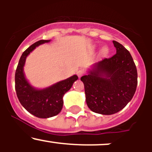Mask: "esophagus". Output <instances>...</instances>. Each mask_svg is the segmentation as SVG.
<instances>
[{
    "label": "esophagus",
    "mask_w": 152,
    "mask_h": 152,
    "mask_svg": "<svg viewBox=\"0 0 152 152\" xmlns=\"http://www.w3.org/2000/svg\"><path fill=\"white\" fill-rule=\"evenodd\" d=\"M84 74V71L82 70H79L77 71V76H79V78H81Z\"/></svg>",
    "instance_id": "34e87169"
}]
</instances>
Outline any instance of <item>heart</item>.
Returning a JSON list of instances; mask_svg holds the SVG:
<instances>
[{
    "label": "heart",
    "mask_w": 152,
    "mask_h": 152,
    "mask_svg": "<svg viewBox=\"0 0 152 152\" xmlns=\"http://www.w3.org/2000/svg\"><path fill=\"white\" fill-rule=\"evenodd\" d=\"M107 50H108V49H107V48L103 47V48H102V50H101V53H102V54L104 55V54H106V53H107Z\"/></svg>",
    "instance_id": "b5f03b06"
}]
</instances>
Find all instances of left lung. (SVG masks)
Returning <instances> with one entry per match:
<instances>
[{
  "label": "left lung",
  "instance_id": "8db88e82",
  "mask_svg": "<svg viewBox=\"0 0 152 152\" xmlns=\"http://www.w3.org/2000/svg\"><path fill=\"white\" fill-rule=\"evenodd\" d=\"M116 53L96 62L81 77L85 85L86 102L90 110L113 115L132 100L137 85L135 64L128 50L113 41Z\"/></svg>",
  "mask_w": 152,
  "mask_h": 152
}]
</instances>
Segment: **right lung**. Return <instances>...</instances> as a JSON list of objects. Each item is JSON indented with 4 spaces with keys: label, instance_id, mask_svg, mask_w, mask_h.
<instances>
[{
    "label": "right lung",
    "instance_id": "obj_1",
    "mask_svg": "<svg viewBox=\"0 0 152 152\" xmlns=\"http://www.w3.org/2000/svg\"><path fill=\"white\" fill-rule=\"evenodd\" d=\"M49 40H39L23 53L15 72V90L23 107L33 115L39 118H48L59 114L63 107V96L78 79L76 75L70 76L43 89L33 87L25 76L23 67L29 53Z\"/></svg>",
    "mask_w": 152,
    "mask_h": 152
}]
</instances>
